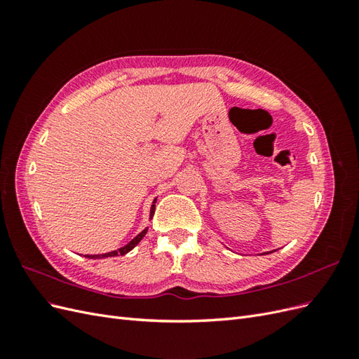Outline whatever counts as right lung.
<instances>
[{
    "mask_svg": "<svg viewBox=\"0 0 359 359\" xmlns=\"http://www.w3.org/2000/svg\"><path fill=\"white\" fill-rule=\"evenodd\" d=\"M156 201L157 199H154V202H153V205H151V211H149V215H153L154 214V210H156ZM151 219V217H149ZM148 232V227H145V229L140 232L137 236H135L132 241H130L128 244H126L124 247H121V248H118V250H114V252H109V253H103V255H85V257H88V259H103V257H114V256H119V255H126V253H128L130 250H133L139 243H140V240H142V238L145 236V233Z\"/></svg>",
    "mask_w": 359,
    "mask_h": 359,
    "instance_id": "right-lung-1",
    "label": "right lung"
}]
</instances>
